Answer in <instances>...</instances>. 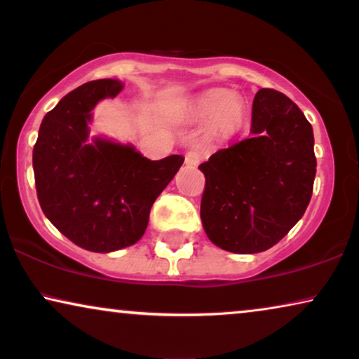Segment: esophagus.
Here are the masks:
<instances>
[{
	"label": "esophagus",
	"instance_id": "esophagus-1",
	"mask_svg": "<svg viewBox=\"0 0 359 359\" xmlns=\"http://www.w3.org/2000/svg\"><path fill=\"white\" fill-rule=\"evenodd\" d=\"M201 158H203V155H201L199 149H191L186 151V163L188 165H199Z\"/></svg>",
	"mask_w": 359,
	"mask_h": 359
}]
</instances>
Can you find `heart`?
I'll return each mask as SVG.
<instances>
[{"instance_id":"1","label":"heart","mask_w":359,"mask_h":359,"mask_svg":"<svg viewBox=\"0 0 359 359\" xmlns=\"http://www.w3.org/2000/svg\"><path fill=\"white\" fill-rule=\"evenodd\" d=\"M199 119H212V127L219 135L229 137L242 127L245 121V104L242 100L222 90L205 93L196 104Z\"/></svg>"}]
</instances>
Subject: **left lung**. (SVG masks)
<instances>
[{
    "instance_id": "8db88e82",
    "label": "left lung",
    "mask_w": 359,
    "mask_h": 359,
    "mask_svg": "<svg viewBox=\"0 0 359 359\" xmlns=\"http://www.w3.org/2000/svg\"><path fill=\"white\" fill-rule=\"evenodd\" d=\"M250 132L199 165L203 227L210 242L232 253L276 245L306 212L316 180L312 126L286 95L257 93Z\"/></svg>"
}]
</instances>
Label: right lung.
I'll return each mask as SVG.
<instances>
[{
	"label": "right lung",
	"mask_w": 359,
	"mask_h": 359,
	"mask_svg": "<svg viewBox=\"0 0 359 359\" xmlns=\"http://www.w3.org/2000/svg\"><path fill=\"white\" fill-rule=\"evenodd\" d=\"M117 80H96L62 97L43 117L32 151L39 204L78 247L109 253L139 242L150 209L184 158L151 161L132 145L96 137L88 142L91 111L116 97Z\"/></svg>",
	"instance_id": "add662e5"
}]
</instances>
